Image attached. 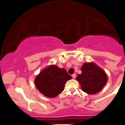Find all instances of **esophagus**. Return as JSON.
I'll use <instances>...</instances> for the list:
<instances>
[{
    "mask_svg": "<svg viewBox=\"0 0 125 125\" xmlns=\"http://www.w3.org/2000/svg\"><path fill=\"white\" fill-rule=\"evenodd\" d=\"M76 75L75 73L73 74H72V77H73V79H74V78H75V77H76Z\"/></svg>",
    "mask_w": 125,
    "mask_h": 125,
    "instance_id": "34e87169",
    "label": "esophagus"
}]
</instances>
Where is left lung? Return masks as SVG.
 Returning <instances> with one entry per match:
<instances>
[{
  "label": "left lung",
  "instance_id": "obj_1",
  "mask_svg": "<svg viewBox=\"0 0 125 125\" xmlns=\"http://www.w3.org/2000/svg\"><path fill=\"white\" fill-rule=\"evenodd\" d=\"M81 74H77L76 80L81 84L82 90L86 94H97L106 84V73L94 63H84L81 67Z\"/></svg>",
  "mask_w": 125,
  "mask_h": 125
}]
</instances>
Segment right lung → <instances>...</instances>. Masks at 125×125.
Listing matches in <instances>:
<instances>
[{"label": "right lung", "instance_id": "1", "mask_svg": "<svg viewBox=\"0 0 125 125\" xmlns=\"http://www.w3.org/2000/svg\"><path fill=\"white\" fill-rule=\"evenodd\" d=\"M72 79L64 68L49 65L43 69L35 79L36 88L46 97H55L64 90V84Z\"/></svg>", "mask_w": 125, "mask_h": 125}]
</instances>
